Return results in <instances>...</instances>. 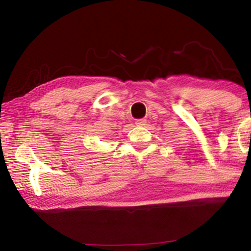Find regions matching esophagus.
<instances>
[{"label":"esophagus","mask_w":251,"mask_h":251,"mask_svg":"<svg viewBox=\"0 0 251 251\" xmlns=\"http://www.w3.org/2000/svg\"><path fill=\"white\" fill-rule=\"evenodd\" d=\"M145 123H146V120H137V121H136L135 124L137 126H144V125H145Z\"/></svg>","instance_id":"esophagus-1"}]
</instances>
